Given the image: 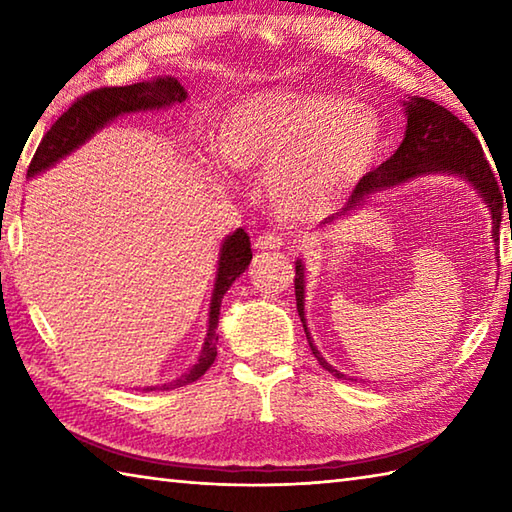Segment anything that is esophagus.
Masks as SVG:
<instances>
[{
	"label": "esophagus",
	"mask_w": 512,
	"mask_h": 512,
	"mask_svg": "<svg viewBox=\"0 0 512 512\" xmlns=\"http://www.w3.org/2000/svg\"><path fill=\"white\" fill-rule=\"evenodd\" d=\"M285 245V240L281 234H274V231H265L256 238L254 247L258 252H274V249H281Z\"/></svg>",
	"instance_id": "esophagus-1"
}]
</instances>
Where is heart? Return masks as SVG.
<instances>
[{"mask_svg":"<svg viewBox=\"0 0 512 512\" xmlns=\"http://www.w3.org/2000/svg\"><path fill=\"white\" fill-rule=\"evenodd\" d=\"M216 147L231 169L267 176L283 218H316L339 207L374 165L383 122L345 95L258 93L223 115Z\"/></svg>","mask_w":512,"mask_h":512,"instance_id":"1","label":"heart"}]
</instances>
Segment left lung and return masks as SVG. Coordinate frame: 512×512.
I'll return each instance as SVG.
<instances>
[{
	"label": "left lung",
	"instance_id": "8db88e82",
	"mask_svg": "<svg viewBox=\"0 0 512 512\" xmlns=\"http://www.w3.org/2000/svg\"><path fill=\"white\" fill-rule=\"evenodd\" d=\"M406 115H408V127L406 138L399 144V149L383 162L381 167L365 173L359 180V185L354 187L352 196L347 198L341 211L327 216L323 225L334 223L336 218H345L352 214L354 209H359L365 200L372 194H381L385 189H392L397 185H403L417 176H426V173H457V176L466 178L472 187L477 189V194L484 198V202L493 216V238L499 243V225H501V207H504V196H501L499 182L495 178L493 167L488 165L484 156V149L464 122H461L455 113L443 109L441 104L426 100V98H412L406 102ZM296 310L301 316L307 343L310 350L316 356V361L321 368L332 372L336 379H343L345 374L334 370L327 363L321 352L316 350L310 332L305 325V267L301 260H296Z\"/></svg>",
	"mask_w": 512,
	"mask_h": 512
}]
</instances>
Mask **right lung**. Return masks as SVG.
<instances>
[{
    "instance_id": "right-lung-1",
    "label": "right lung",
    "mask_w": 512,
    "mask_h": 512,
    "mask_svg": "<svg viewBox=\"0 0 512 512\" xmlns=\"http://www.w3.org/2000/svg\"><path fill=\"white\" fill-rule=\"evenodd\" d=\"M187 98V91L182 89L176 77H158L151 82H138L129 86H102L91 93L77 98L69 109H66L60 118L55 120L51 129L46 131L40 147H37L35 156L28 165V178L37 176V173L53 167L57 160L69 156L80 144L89 140L95 131H100L106 122H111L124 113H136L147 109H162L173 102H182ZM249 260H252V243L245 229H236L234 234L225 238L223 247H220V260L218 272L214 283V294H211V307H209V327L205 336V345L198 356V363L178 376L176 381L158 385V390H173L182 388L198 381L205 374L211 363L216 361V343H218V316H220V303L231 283L245 272ZM156 390V388H147Z\"/></svg>"
}]
</instances>
